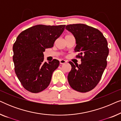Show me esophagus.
Returning a JSON list of instances; mask_svg holds the SVG:
<instances>
[{
    "mask_svg": "<svg viewBox=\"0 0 121 121\" xmlns=\"http://www.w3.org/2000/svg\"><path fill=\"white\" fill-rule=\"evenodd\" d=\"M59 63H60V64H64L67 63V61L65 60H63V59H62V60H59Z\"/></svg>",
    "mask_w": 121,
    "mask_h": 121,
    "instance_id": "obj_1",
    "label": "esophagus"
}]
</instances>
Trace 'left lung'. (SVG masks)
<instances>
[{"instance_id": "1", "label": "left lung", "mask_w": 121, "mask_h": 121, "mask_svg": "<svg viewBox=\"0 0 121 121\" xmlns=\"http://www.w3.org/2000/svg\"><path fill=\"white\" fill-rule=\"evenodd\" d=\"M65 29L75 38L76 57L81 64L69 62L72 69L68 75L69 85L74 90L86 92L95 88L107 66L109 49L106 38L95 28L82 24L67 25Z\"/></svg>"}]
</instances>
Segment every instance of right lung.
Masks as SVG:
<instances>
[{
  "label": "right lung",
  "instance_id": "obj_1",
  "mask_svg": "<svg viewBox=\"0 0 121 121\" xmlns=\"http://www.w3.org/2000/svg\"><path fill=\"white\" fill-rule=\"evenodd\" d=\"M65 25H38L23 31L13 45L14 70L22 86L32 93L44 90L50 84L59 62H44L43 52L52 48Z\"/></svg>",
  "mask_w": 121,
  "mask_h": 121
}]
</instances>
